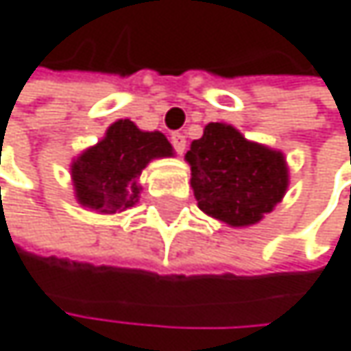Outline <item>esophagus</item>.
<instances>
[{
    "label": "esophagus",
    "instance_id": "obj_1",
    "mask_svg": "<svg viewBox=\"0 0 351 351\" xmlns=\"http://www.w3.org/2000/svg\"><path fill=\"white\" fill-rule=\"evenodd\" d=\"M171 142H173V146H175V150L178 154L184 152V148H186V138H184L180 132H175V134L171 136Z\"/></svg>",
    "mask_w": 351,
    "mask_h": 351
}]
</instances>
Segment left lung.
I'll return each instance as SVG.
<instances>
[{"label": "left lung", "mask_w": 351, "mask_h": 351, "mask_svg": "<svg viewBox=\"0 0 351 351\" xmlns=\"http://www.w3.org/2000/svg\"><path fill=\"white\" fill-rule=\"evenodd\" d=\"M184 158L199 209L232 228L258 223L289 186L282 152L245 140L228 123H207Z\"/></svg>", "instance_id": "1"}]
</instances>
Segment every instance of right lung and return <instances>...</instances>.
<instances>
[{
    "instance_id": "1",
    "label": "right lung",
    "mask_w": 351,
    "mask_h": 351,
    "mask_svg": "<svg viewBox=\"0 0 351 351\" xmlns=\"http://www.w3.org/2000/svg\"><path fill=\"white\" fill-rule=\"evenodd\" d=\"M173 156V146L160 132H142L134 121L119 119L106 138L87 148L71 165L75 197L83 207L115 213L138 201V178L154 158Z\"/></svg>"
}]
</instances>
